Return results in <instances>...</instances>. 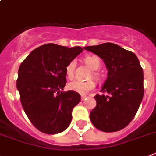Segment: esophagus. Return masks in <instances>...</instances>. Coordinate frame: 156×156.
Instances as JSON below:
<instances>
[{"instance_id":"34e87169","label":"esophagus","mask_w":156,"mask_h":156,"mask_svg":"<svg viewBox=\"0 0 156 156\" xmlns=\"http://www.w3.org/2000/svg\"><path fill=\"white\" fill-rule=\"evenodd\" d=\"M86 98H87V96H86V95H81V100H84Z\"/></svg>"}]
</instances>
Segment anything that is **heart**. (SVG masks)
<instances>
[{"instance_id":"1","label":"heart","mask_w":156,"mask_h":156,"mask_svg":"<svg viewBox=\"0 0 156 156\" xmlns=\"http://www.w3.org/2000/svg\"><path fill=\"white\" fill-rule=\"evenodd\" d=\"M84 62L88 67L91 68L93 70H97L100 67L101 62L100 59L97 56H87L84 58ZM76 62L72 61L68 64L66 67V75L68 77L71 78L73 76L74 68H75ZM94 76L98 78V74L94 72ZM95 83L93 80H74L69 83V88L70 90L79 93L80 94H87L89 91L94 88Z\"/></svg>"}]
</instances>
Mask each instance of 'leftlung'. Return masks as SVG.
<instances>
[{
    "instance_id": "obj_1",
    "label": "left lung",
    "mask_w": 156,
    "mask_h": 156,
    "mask_svg": "<svg viewBox=\"0 0 156 156\" xmlns=\"http://www.w3.org/2000/svg\"><path fill=\"white\" fill-rule=\"evenodd\" d=\"M102 58L108 70L101 92L96 94V106L90 119L98 129L111 133L130 123L143 99L144 73L136 54L110 42L83 47Z\"/></svg>"
}]
</instances>
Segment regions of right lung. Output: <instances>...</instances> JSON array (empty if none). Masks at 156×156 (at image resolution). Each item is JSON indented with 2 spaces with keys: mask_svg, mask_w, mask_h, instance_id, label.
<instances>
[{
  "mask_svg": "<svg viewBox=\"0 0 156 156\" xmlns=\"http://www.w3.org/2000/svg\"><path fill=\"white\" fill-rule=\"evenodd\" d=\"M83 50L80 46L45 44L30 52L19 68L16 87L21 104L30 122L44 133H62L71 123L80 94L62 90L68 64Z\"/></svg>",
  "mask_w": 156,
  "mask_h": 156,
  "instance_id": "obj_1",
  "label": "right lung"
}]
</instances>
